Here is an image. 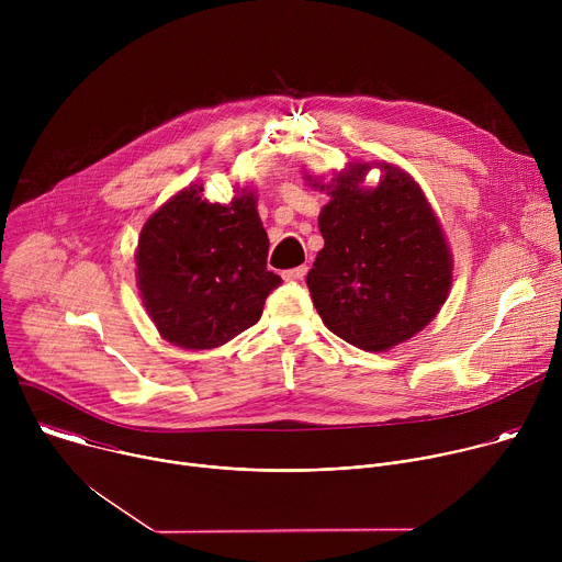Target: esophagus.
Returning <instances> with one entry per match:
<instances>
[{
  "label": "esophagus",
  "instance_id": "esophagus-1",
  "mask_svg": "<svg viewBox=\"0 0 562 562\" xmlns=\"http://www.w3.org/2000/svg\"><path fill=\"white\" fill-rule=\"evenodd\" d=\"M308 273V267L306 265H302V267H295V269H289V271H284L282 273V278L286 280V282H300V280H304V276Z\"/></svg>",
  "mask_w": 562,
  "mask_h": 562
}]
</instances>
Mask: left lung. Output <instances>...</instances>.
<instances>
[{
  "label": "left lung",
  "mask_w": 562,
  "mask_h": 562,
  "mask_svg": "<svg viewBox=\"0 0 562 562\" xmlns=\"http://www.w3.org/2000/svg\"><path fill=\"white\" fill-rule=\"evenodd\" d=\"M367 165L340 176L319 213L325 249L306 286L323 323L362 351H386L425 329L447 300L451 256L420 187L382 165L378 189H360Z\"/></svg>",
  "instance_id": "1"
}]
</instances>
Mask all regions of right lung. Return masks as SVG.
Returning <instances> with one entry per match:
<instances>
[{
    "mask_svg": "<svg viewBox=\"0 0 562 562\" xmlns=\"http://www.w3.org/2000/svg\"><path fill=\"white\" fill-rule=\"evenodd\" d=\"M184 189L153 213L137 243V284L159 336L220 347L254 327L282 278L267 271L269 237L254 193L209 204Z\"/></svg>",
    "mask_w": 562,
    "mask_h": 562,
    "instance_id": "1",
    "label": "right lung"
}]
</instances>
